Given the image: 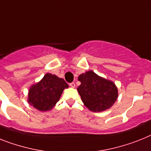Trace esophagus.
I'll list each match as a JSON object with an SVG mask.
<instances>
[{
  "instance_id": "esophagus-1",
  "label": "esophagus",
  "mask_w": 151,
  "mask_h": 151,
  "mask_svg": "<svg viewBox=\"0 0 151 151\" xmlns=\"http://www.w3.org/2000/svg\"><path fill=\"white\" fill-rule=\"evenodd\" d=\"M69 86H70V87H72V88H75V87H76V84H75L74 82H72V83H70V84H69Z\"/></svg>"
}]
</instances>
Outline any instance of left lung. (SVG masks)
Returning <instances> with one entry per match:
<instances>
[{
  "mask_svg": "<svg viewBox=\"0 0 151 151\" xmlns=\"http://www.w3.org/2000/svg\"><path fill=\"white\" fill-rule=\"evenodd\" d=\"M81 85L77 91L85 106L94 112L110 109L118 99V90L114 82L99 76L93 71L82 73L78 77Z\"/></svg>",
  "mask_w": 151,
  "mask_h": 151,
  "instance_id": "1",
  "label": "left lung"
}]
</instances>
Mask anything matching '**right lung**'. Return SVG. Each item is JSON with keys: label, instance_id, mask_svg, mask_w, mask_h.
Masks as SVG:
<instances>
[{"label": "right lung", "instance_id": "obj_1", "mask_svg": "<svg viewBox=\"0 0 151 151\" xmlns=\"http://www.w3.org/2000/svg\"><path fill=\"white\" fill-rule=\"evenodd\" d=\"M68 88L69 86L63 78L46 73L40 82L30 86L27 101L38 111H50L59 101L63 90Z\"/></svg>", "mask_w": 151, "mask_h": 151}]
</instances>
